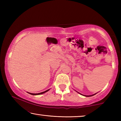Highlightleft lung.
<instances>
[{"label":"left lung","mask_w":121,"mask_h":121,"mask_svg":"<svg viewBox=\"0 0 121 121\" xmlns=\"http://www.w3.org/2000/svg\"><path fill=\"white\" fill-rule=\"evenodd\" d=\"M79 94H81V93H79ZM81 95H82V94H81ZM95 94H94V95H84V96H85V97H91V96H93V95H95Z\"/></svg>","instance_id":"1"}]
</instances>
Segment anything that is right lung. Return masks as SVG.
<instances>
[{
	"label": "right lung",
	"instance_id": "right-lung-1",
	"mask_svg": "<svg viewBox=\"0 0 121 121\" xmlns=\"http://www.w3.org/2000/svg\"><path fill=\"white\" fill-rule=\"evenodd\" d=\"M49 90H50V89L46 90V91H45L43 92H40V93H29V92H28V93L30 94V95H42V94H43L44 93L46 92H48V91H49Z\"/></svg>",
	"mask_w": 121,
	"mask_h": 121
}]
</instances>
